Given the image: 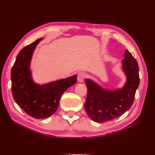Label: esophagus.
<instances>
[{
  "mask_svg": "<svg viewBox=\"0 0 155 155\" xmlns=\"http://www.w3.org/2000/svg\"><path fill=\"white\" fill-rule=\"evenodd\" d=\"M86 75L83 72H79L78 75V80L79 83H82L84 80V79L85 78Z\"/></svg>",
  "mask_w": 155,
  "mask_h": 155,
  "instance_id": "34e87169",
  "label": "esophagus"
}]
</instances>
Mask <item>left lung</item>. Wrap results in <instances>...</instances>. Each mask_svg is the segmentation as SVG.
I'll return each instance as SVG.
<instances>
[{
  "mask_svg": "<svg viewBox=\"0 0 155 155\" xmlns=\"http://www.w3.org/2000/svg\"><path fill=\"white\" fill-rule=\"evenodd\" d=\"M122 70L126 82L122 88L115 90L105 89L90 79H85L87 96L85 109L96 122L105 123L118 118L133 105L140 83L139 68L137 60L127 50L122 60Z\"/></svg>",
  "mask_w": 155,
  "mask_h": 155,
  "instance_id": "8db88e82",
  "label": "left lung"
}]
</instances>
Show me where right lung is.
Returning a JSON list of instances; mask_svg holds the SVG:
<instances>
[{
    "instance_id": "right-lung-1",
    "label": "right lung",
    "mask_w": 155,
    "mask_h": 155,
    "mask_svg": "<svg viewBox=\"0 0 155 155\" xmlns=\"http://www.w3.org/2000/svg\"><path fill=\"white\" fill-rule=\"evenodd\" d=\"M42 39H37L19 51L11 71L13 99L27 114L36 119L54 114L63 94L77 82L76 75L43 85L34 81L30 63L36 46Z\"/></svg>"
}]
</instances>
